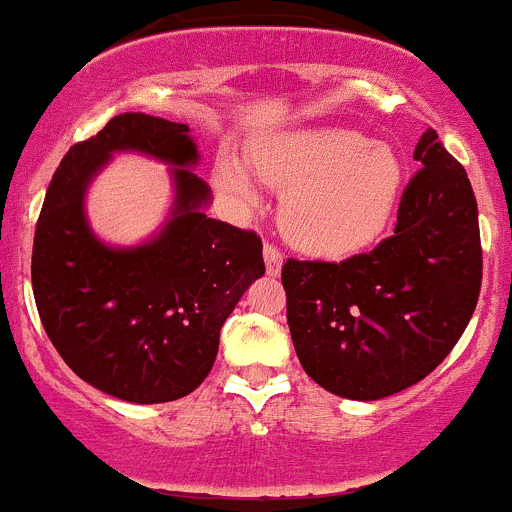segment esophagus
Segmentation results:
<instances>
[{
	"mask_svg": "<svg viewBox=\"0 0 512 512\" xmlns=\"http://www.w3.org/2000/svg\"><path fill=\"white\" fill-rule=\"evenodd\" d=\"M263 258H266V273L268 276H278L283 266V254L273 244L263 246Z\"/></svg>",
	"mask_w": 512,
	"mask_h": 512,
	"instance_id": "34e87169",
	"label": "esophagus"
}]
</instances>
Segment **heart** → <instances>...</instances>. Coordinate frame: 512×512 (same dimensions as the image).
<instances>
[{
    "instance_id": "b5f03b06",
    "label": "heart",
    "mask_w": 512,
    "mask_h": 512,
    "mask_svg": "<svg viewBox=\"0 0 512 512\" xmlns=\"http://www.w3.org/2000/svg\"><path fill=\"white\" fill-rule=\"evenodd\" d=\"M249 161L258 179L288 189L283 234L306 254L326 258L366 249L386 229L403 181L391 146L343 126L273 136L251 149ZM216 181L231 194H251L249 174L234 156H221Z\"/></svg>"
}]
</instances>
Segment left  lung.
Wrapping results in <instances>:
<instances>
[{
  "instance_id": "obj_1",
  "label": "left lung",
  "mask_w": 512,
  "mask_h": 512,
  "mask_svg": "<svg viewBox=\"0 0 512 512\" xmlns=\"http://www.w3.org/2000/svg\"><path fill=\"white\" fill-rule=\"evenodd\" d=\"M413 159L393 236L346 261L281 268L286 318L303 371L351 401L406 391L463 336L483 281L478 204L463 166L433 129Z\"/></svg>"
}]
</instances>
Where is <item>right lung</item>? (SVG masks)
<instances>
[{"label": "right lung", "instance_id": "add662e5", "mask_svg": "<svg viewBox=\"0 0 512 512\" xmlns=\"http://www.w3.org/2000/svg\"><path fill=\"white\" fill-rule=\"evenodd\" d=\"M114 150L176 163L177 204L154 242L109 250L83 219V191ZM189 126L119 114L79 141L49 181L34 231L32 288L49 341L82 381L129 403L189 396L209 376L219 333L263 276L256 231L209 219V186Z\"/></svg>", "mask_w": 512, "mask_h": 512}]
</instances>
